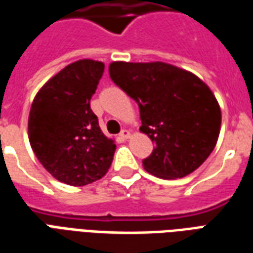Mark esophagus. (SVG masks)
I'll use <instances>...</instances> for the list:
<instances>
[{
    "label": "esophagus",
    "instance_id": "34e87169",
    "mask_svg": "<svg viewBox=\"0 0 253 253\" xmlns=\"http://www.w3.org/2000/svg\"><path fill=\"white\" fill-rule=\"evenodd\" d=\"M119 135H121V138H123V139H128V138L131 137L130 131H128V130H126V128H125V130H122Z\"/></svg>",
    "mask_w": 253,
    "mask_h": 253
}]
</instances>
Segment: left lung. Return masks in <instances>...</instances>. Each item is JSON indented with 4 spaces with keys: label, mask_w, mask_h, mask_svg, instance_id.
<instances>
[{
    "label": "left lung",
    "mask_w": 253,
    "mask_h": 253,
    "mask_svg": "<svg viewBox=\"0 0 253 253\" xmlns=\"http://www.w3.org/2000/svg\"><path fill=\"white\" fill-rule=\"evenodd\" d=\"M110 76L137 101L141 132L154 142L142 165L160 179H179L210 156L221 130V108L207 84L165 62H111Z\"/></svg>",
    "instance_id": "obj_1"
}]
</instances>
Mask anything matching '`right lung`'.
<instances>
[{
  "mask_svg": "<svg viewBox=\"0 0 253 253\" xmlns=\"http://www.w3.org/2000/svg\"><path fill=\"white\" fill-rule=\"evenodd\" d=\"M104 63L80 59L63 67L36 93L28 116L31 148L44 169L65 184L81 187L108 172L115 141L90 110Z\"/></svg>",
  "mask_w": 253,
  "mask_h": 253,
  "instance_id": "obj_1",
  "label": "right lung"
}]
</instances>
